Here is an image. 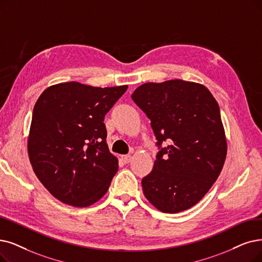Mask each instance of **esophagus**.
<instances>
[{
  "instance_id": "obj_1",
  "label": "esophagus",
  "mask_w": 262,
  "mask_h": 262,
  "mask_svg": "<svg viewBox=\"0 0 262 262\" xmlns=\"http://www.w3.org/2000/svg\"><path fill=\"white\" fill-rule=\"evenodd\" d=\"M121 159L123 160V162L129 163L132 159V156L131 155H123V156H121Z\"/></svg>"
}]
</instances>
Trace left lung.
Here are the masks:
<instances>
[{
	"label": "left lung",
	"mask_w": 262,
	"mask_h": 262,
	"mask_svg": "<svg viewBox=\"0 0 262 262\" xmlns=\"http://www.w3.org/2000/svg\"><path fill=\"white\" fill-rule=\"evenodd\" d=\"M131 98L150 119L159 148L152 171L142 180L146 199L163 213L188 210L211 189L225 163L217 101L201 83L182 79L144 83Z\"/></svg>",
	"instance_id": "left-lung-1"
}]
</instances>
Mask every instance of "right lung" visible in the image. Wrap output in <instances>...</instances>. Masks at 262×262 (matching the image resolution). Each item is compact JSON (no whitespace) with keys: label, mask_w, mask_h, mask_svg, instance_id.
<instances>
[{"label":"right lung","mask_w":262,"mask_h":262,"mask_svg":"<svg viewBox=\"0 0 262 262\" xmlns=\"http://www.w3.org/2000/svg\"><path fill=\"white\" fill-rule=\"evenodd\" d=\"M127 89L70 81L48 87L36 101L29 158L39 182L61 202L86 207L106 193L118 160L110 152L103 121Z\"/></svg>","instance_id":"right-lung-1"}]
</instances>
